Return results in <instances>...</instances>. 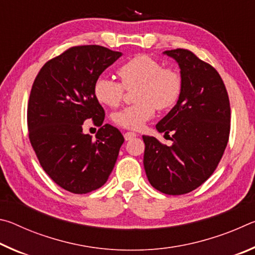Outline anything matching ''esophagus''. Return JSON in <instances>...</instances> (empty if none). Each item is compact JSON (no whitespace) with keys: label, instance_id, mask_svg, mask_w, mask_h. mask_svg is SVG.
<instances>
[{"label":"esophagus","instance_id":"34e87169","mask_svg":"<svg viewBox=\"0 0 255 255\" xmlns=\"http://www.w3.org/2000/svg\"><path fill=\"white\" fill-rule=\"evenodd\" d=\"M136 136H137L136 132H132V131H127V132H125V135H124L125 139L126 140H130V139H132V138H135Z\"/></svg>","mask_w":255,"mask_h":255}]
</instances>
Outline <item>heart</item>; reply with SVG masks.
I'll return each instance as SVG.
<instances>
[{"label": "heart", "instance_id": "1", "mask_svg": "<svg viewBox=\"0 0 255 255\" xmlns=\"http://www.w3.org/2000/svg\"><path fill=\"white\" fill-rule=\"evenodd\" d=\"M121 82L100 75L94 82L93 93L97 100L107 107H118L125 90L138 86L135 105L128 106L114 115L118 126L138 130L152 119L156 108L167 110L178 102L182 92V77L173 68H163L157 59L148 55H138L119 67Z\"/></svg>", "mask_w": 255, "mask_h": 255}]
</instances>
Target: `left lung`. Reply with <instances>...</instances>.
Here are the masks:
<instances>
[{
  "mask_svg": "<svg viewBox=\"0 0 255 255\" xmlns=\"http://www.w3.org/2000/svg\"><path fill=\"white\" fill-rule=\"evenodd\" d=\"M180 67L182 92L156 125L173 135L171 146L143 136L144 167L149 183L166 195H184L214 173L230 137L231 107L221 75L187 49L166 50Z\"/></svg>",
  "mask_w": 255,
  "mask_h": 255,
  "instance_id": "obj_1",
  "label": "left lung"
}]
</instances>
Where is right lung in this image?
Returning a JSON list of instances; mask_svg holds the SVG:
<instances>
[{
  "instance_id": "add662e5",
  "label": "right lung",
  "mask_w": 255,
  "mask_h": 255,
  "mask_svg": "<svg viewBox=\"0 0 255 255\" xmlns=\"http://www.w3.org/2000/svg\"><path fill=\"white\" fill-rule=\"evenodd\" d=\"M123 53L77 46L47 62L33 82L28 105L30 143L40 165L60 188L83 195L107 182L124 136L109 124L94 97V82ZM100 126L96 140L81 125Z\"/></svg>"
}]
</instances>
